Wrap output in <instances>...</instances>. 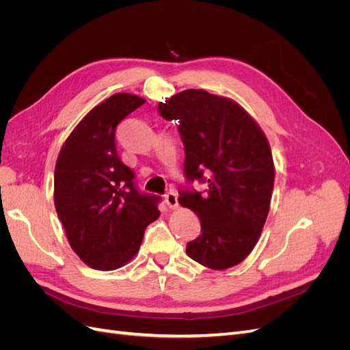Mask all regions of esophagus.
Returning a JSON list of instances; mask_svg holds the SVG:
<instances>
[{"mask_svg":"<svg viewBox=\"0 0 350 350\" xmlns=\"http://www.w3.org/2000/svg\"><path fill=\"white\" fill-rule=\"evenodd\" d=\"M165 203L167 204L169 208H176L178 207V196L174 191H169L165 194Z\"/></svg>","mask_w":350,"mask_h":350,"instance_id":"34e87169","label":"esophagus"}]
</instances>
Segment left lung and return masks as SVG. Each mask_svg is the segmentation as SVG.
Returning <instances> with one entry per match:
<instances>
[{
	"label": "left lung",
	"mask_w": 350,
	"mask_h": 350,
	"mask_svg": "<svg viewBox=\"0 0 350 350\" xmlns=\"http://www.w3.org/2000/svg\"><path fill=\"white\" fill-rule=\"evenodd\" d=\"M159 113L179 124L188 183L207 184L206 193L179 189V204L201 224L188 257L213 270L234 267L256 247L270 210L274 163L266 135L235 100L203 89L174 94Z\"/></svg>",
	"instance_id": "obj_1"
}]
</instances>
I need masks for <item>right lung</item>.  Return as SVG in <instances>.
<instances>
[{
    "instance_id": "1",
    "label": "right lung",
    "mask_w": 350,
    "mask_h": 350,
    "mask_svg": "<svg viewBox=\"0 0 350 350\" xmlns=\"http://www.w3.org/2000/svg\"><path fill=\"white\" fill-rule=\"evenodd\" d=\"M146 100L115 93L94 107L62 144L54 201L72 251L94 270L125 266L142 245L161 197L140 193L134 172L116 153L115 131Z\"/></svg>"
}]
</instances>
